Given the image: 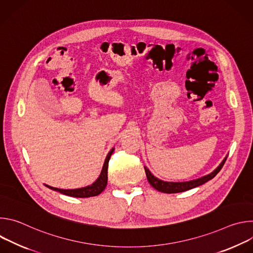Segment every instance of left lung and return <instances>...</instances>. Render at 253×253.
Here are the masks:
<instances>
[{
  "label": "left lung",
  "instance_id": "obj_1",
  "mask_svg": "<svg viewBox=\"0 0 253 253\" xmlns=\"http://www.w3.org/2000/svg\"><path fill=\"white\" fill-rule=\"evenodd\" d=\"M226 159H227V157L224 158V160L220 163V165L217 168H216L212 173H210L206 176H203L201 178H198L196 180H192V181H188V182H166V181H162V180L153 176V174L149 171V169L147 167L144 166V169H145L146 176H147L149 183L156 190H158L160 192H163V193H178V192L187 191V190L192 189L194 187L200 186V185L204 184L205 182L209 181V180H211L212 178H214L216 176V174H217L221 170V168L223 167Z\"/></svg>",
  "mask_w": 253,
  "mask_h": 253
}]
</instances>
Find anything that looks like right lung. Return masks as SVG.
Returning <instances> with one entry per match:
<instances>
[{
    "label": "right lung",
    "instance_id": "obj_1",
    "mask_svg": "<svg viewBox=\"0 0 253 253\" xmlns=\"http://www.w3.org/2000/svg\"><path fill=\"white\" fill-rule=\"evenodd\" d=\"M113 151H114V148L109 153H108V155H107V157L105 159V162H104L101 174H100L99 178L96 180V181L92 185L84 187V188H80V189H58V188L51 187V186H48V185H46V186L51 188V189H53V190L59 191L62 194H65V195H68V196H72V197L85 198V197H92V196L99 195L105 189V187L107 185V180H108V163H109V160H110V157H111Z\"/></svg>",
    "mask_w": 253,
    "mask_h": 253
}]
</instances>
